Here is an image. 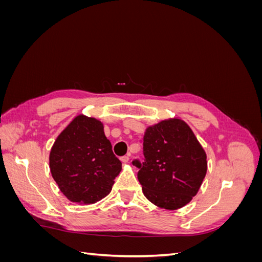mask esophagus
<instances>
[{
    "label": "esophagus",
    "mask_w": 262,
    "mask_h": 262,
    "mask_svg": "<svg viewBox=\"0 0 262 262\" xmlns=\"http://www.w3.org/2000/svg\"><path fill=\"white\" fill-rule=\"evenodd\" d=\"M130 161V155L128 154V155H124V156H122L121 157V162L122 163H128Z\"/></svg>",
    "instance_id": "esophagus-1"
}]
</instances>
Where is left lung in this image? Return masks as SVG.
I'll use <instances>...</instances> for the list:
<instances>
[{
  "instance_id": "left-lung-1",
  "label": "left lung",
  "mask_w": 262,
  "mask_h": 262,
  "mask_svg": "<svg viewBox=\"0 0 262 262\" xmlns=\"http://www.w3.org/2000/svg\"><path fill=\"white\" fill-rule=\"evenodd\" d=\"M144 162L140 168L142 190L153 204L165 210L185 207L198 193L207 175V153L193 131L180 118L149 125L143 137Z\"/></svg>"
}]
</instances>
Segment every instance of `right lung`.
Here are the masks:
<instances>
[{
  "instance_id": "add662e5",
  "label": "right lung",
  "mask_w": 262,
  "mask_h": 262,
  "mask_svg": "<svg viewBox=\"0 0 262 262\" xmlns=\"http://www.w3.org/2000/svg\"><path fill=\"white\" fill-rule=\"evenodd\" d=\"M49 166L60 191L80 204L96 203L108 195L122 169L104 124L83 114L74 117L54 141Z\"/></svg>"
}]
</instances>
